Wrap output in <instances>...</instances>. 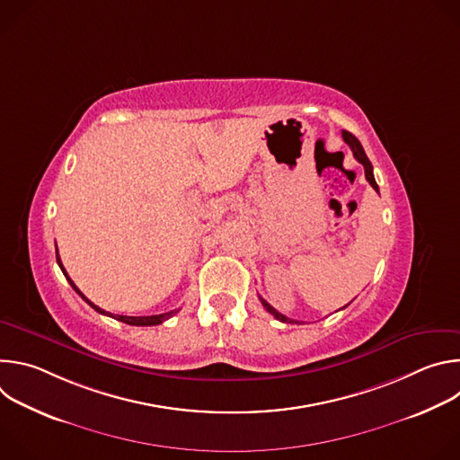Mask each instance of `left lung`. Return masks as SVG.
<instances>
[{
	"label": "left lung",
	"instance_id": "1",
	"mask_svg": "<svg viewBox=\"0 0 460 460\" xmlns=\"http://www.w3.org/2000/svg\"><path fill=\"white\" fill-rule=\"evenodd\" d=\"M342 138H344V142L351 147V151H353V156L364 165V172H366V180L369 181V185L378 192V185H376V181H375V176H373V165H371V162H369V158L366 156V153H364V149H362V146H360V142L351 135V133H348V130H342ZM260 302H261V305H264L277 320H280V322H286V323H300L298 320H293V318H288L286 314H282V313H279L273 305H270L264 298L260 296Z\"/></svg>",
	"mask_w": 460,
	"mask_h": 460
}]
</instances>
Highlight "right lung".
<instances>
[{"mask_svg": "<svg viewBox=\"0 0 460 460\" xmlns=\"http://www.w3.org/2000/svg\"><path fill=\"white\" fill-rule=\"evenodd\" d=\"M56 261H58V266H59V270L63 271V275H65V279L69 280V284L73 286V289L94 309V311H98V313H102V314H107V316H112L111 313H107V311H103L102 307H98V305H94L78 288H76V284L71 280V277L67 275V271H65V268H63V264H61V258H59V254H58V247H56ZM180 309H172V311H169V313H162V314H151V316H123V314H116V316H112V318H116V320H119V322H123V323H128V325H158V323H162V322H165L167 318H171L172 314H176Z\"/></svg>", "mask_w": 460, "mask_h": 460, "instance_id": "add662e5", "label": "right lung"}]
</instances>
